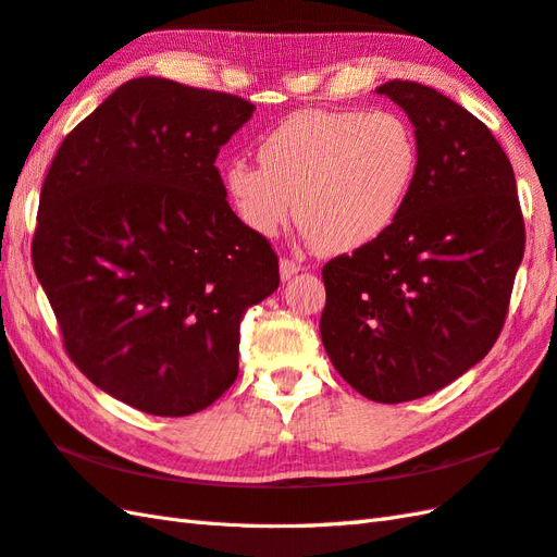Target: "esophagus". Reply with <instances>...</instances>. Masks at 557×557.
Returning <instances> with one entry per match:
<instances>
[{
  "label": "esophagus",
  "mask_w": 557,
  "mask_h": 557,
  "mask_svg": "<svg viewBox=\"0 0 557 557\" xmlns=\"http://www.w3.org/2000/svg\"><path fill=\"white\" fill-rule=\"evenodd\" d=\"M302 267L297 264V262H293V260H288V257H283V260L278 262V271H281V281H290L297 271H300Z\"/></svg>",
  "instance_id": "esophagus-1"
}]
</instances>
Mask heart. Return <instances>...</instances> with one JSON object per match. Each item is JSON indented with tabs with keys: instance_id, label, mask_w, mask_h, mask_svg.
Listing matches in <instances>:
<instances>
[{
	"instance_id": "b5f03b06",
	"label": "heart",
	"mask_w": 557,
	"mask_h": 557,
	"mask_svg": "<svg viewBox=\"0 0 557 557\" xmlns=\"http://www.w3.org/2000/svg\"><path fill=\"white\" fill-rule=\"evenodd\" d=\"M260 168L228 160L224 194L240 224L274 238L293 216L323 252H351L395 224L418 172L416 132L395 111L307 108L257 146Z\"/></svg>"
}]
</instances>
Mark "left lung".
Returning a JSON list of instances; mask_svg holds the SVG:
<instances>
[{
  "label": "left lung",
  "mask_w": 557,
  "mask_h": 557,
  "mask_svg": "<svg viewBox=\"0 0 557 557\" xmlns=\"http://www.w3.org/2000/svg\"><path fill=\"white\" fill-rule=\"evenodd\" d=\"M375 91L409 115L418 172L395 224L323 267L321 341L359 395L399 404L454 383L494 347L524 222L510 160L484 122L418 83Z\"/></svg>",
  "instance_id": "left-lung-1"
}]
</instances>
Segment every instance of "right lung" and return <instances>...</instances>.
I'll return each mask as SVG.
<instances>
[{"instance_id":"right-lung-1","label":"right lung","mask_w":557,"mask_h":557,"mask_svg":"<svg viewBox=\"0 0 557 557\" xmlns=\"http://www.w3.org/2000/svg\"><path fill=\"white\" fill-rule=\"evenodd\" d=\"M232 94L137 77L63 139L39 194L33 264L89 381L151 416L198 413L238 375L240 321L278 257L214 168L252 117Z\"/></svg>"}]
</instances>
